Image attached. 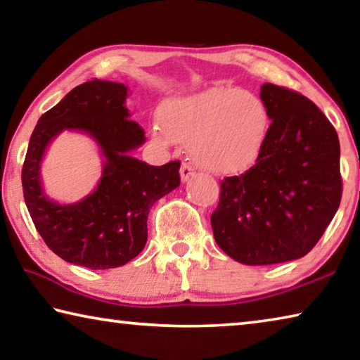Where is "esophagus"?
<instances>
[{
  "label": "esophagus",
  "mask_w": 360,
  "mask_h": 360,
  "mask_svg": "<svg viewBox=\"0 0 360 360\" xmlns=\"http://www.w3.org/2000/svg\"><path fill=\"white\" fill-rule=\"evenodd\" d=\"M179 173H181V181L186 182V181H188V179L192 178L195 172H193V168H192L191 165H188L187 162H184V163H182V165H181Z\"/></svg>",
  "instance_id": "obj_1"
}]
</instances>
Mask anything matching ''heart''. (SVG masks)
<instances>
[{"label": "heart", "mask_w": 360, "mask_h": 360, "mask_svg": "<svg viewBox=\"0 0 360 360\" xmlns=\"http://www.w3.org/2000/svg\"><path fill=\"white\" fill-rule=\"evenodd\" d=\"M157 143L191 146L198 167L238 173L254 165L266 143L270 115L257 95L238 89H210L165 103Z\"/></svg>", "instance_id": "obj_1"}]
</instances>
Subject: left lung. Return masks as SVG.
Wrapping results in <instances>:
<instances>
[{
    "mask_svg": "<svg viewBox=\"0 0 360 360\" xmlns=\"http://www.w3.org/2000/svg\"><path fill=\"white\" fill-rule=\"evenodd\" d=\"M270 115L255 165L221 181L211 214L214 240L245 265L300 259L316 246L341 202L340 141L333 125L307 96L264 84Z\"/></svg>",
    "mask_w": 360,
    "mask_h": 360,
    "instance_id": "obj_1",
    "label": "left lung"
}]
</instances>
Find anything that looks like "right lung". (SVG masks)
I'll use <instances>...</instances> for the list:
<instances>
[{
  "label": "right lung",
  "instance_id": "right-lung-1",
  "mask_svg": "<svg viewBox=\"0 0 360 360\" xmlns=\"http://www.w3.org/2000/svg\"><path fill=\"white\" fill-rule=\"evenodd\" d=\"M127 89L92 79L71 90L39 117L22 168L30 216L51 251L90 270L125 265L148 241V216L157 200L179 186L181 162L150 167L130 155L144 130L130 120ZM63 129L87 132L105 157L96 191L81 202L60 205L40 187V162L48 143Z\"/></svg>",
  "mask_w": 360,
  "mask_h": 360
}]
</instances>
